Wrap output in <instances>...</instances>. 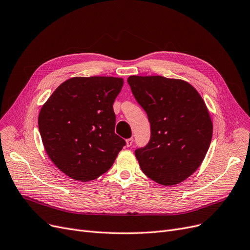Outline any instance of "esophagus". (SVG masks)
Listing matches in <instances>:
<instances>
[{
  "label": "esophagus",
  "mask_w": 250,
  "mask_h": 250,
  "mask_svg": "<svg viewBox=\"0 0 250 250\" xmlns=\"http://www.w3.org/2000/svg\"><path fill=\"white\" fill-rule=\"evenodd\" d=\"M133 145V137H130V138H128V139H126V146L129 147V146H131Z\"/></svg>",
  "instance_id": "34e87169"
}]
</instances>
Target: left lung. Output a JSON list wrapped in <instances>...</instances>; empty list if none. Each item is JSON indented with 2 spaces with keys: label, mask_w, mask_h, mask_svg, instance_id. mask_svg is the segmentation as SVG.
<instances>
[{
  "label": "left lung",
  "mask_w": 250,
  "mask_h": 250,
  "mask_svg": "<svg viewBox=\"0 0 250 250\" xmlns=\"http://www.w3.org/2000/svg\"><path fill=\"white\" fill-rule=\"evenodd\" d=\"M127 82L151 124L148 143L135 149L143 172L163 186L184 182L201 165L211 143L204 101L182 80L131 76Z\"/></svg>",
  "instance_id": "left-lung-1"
}]
</instances>
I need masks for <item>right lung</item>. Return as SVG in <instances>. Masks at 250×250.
Instances as JSON below:
<instances>
[{
    "label": "right lung",
    "instance_id": "1",
    "mask_svg": "<svg viewBox=\"0 0 250 250\" xmlns=\"http://www.w3.org/2000/svg\"><path fill=\"white\" fill-rule=\"evenodd\" d=\"M123 80L75 77L49 97L38 124L46 153L67 176L89 182L106 172L126 142L115 133L113 104Z\"/></svg>",
    "mask_w": 250,
    "mask_h": 250
}]
</instances>
